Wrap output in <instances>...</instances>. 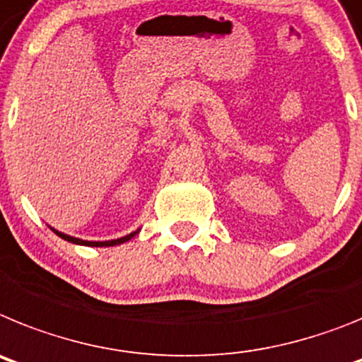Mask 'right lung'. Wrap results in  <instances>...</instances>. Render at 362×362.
<instances>
[{"label": "right lung", "instance_id": "obj_1", "mask_svg": "<svg viewBox=\"0 0 362 362\" xmlns=\"http://www.w3.org/2000/svg\"><path fill=\"white\" fill-rule=\"evenodd\" d=\"M52 231H54V233L58 235V237H62V238H64V240H67V242H72V244H80V246H93V247L116 246V244H124V242L131 240V238H133L134 235L138 233V231H133V233H131V235H125V237H122V238H116V240H105V242H90V240H81V238H74V237H71V235H65V233H62V231H56L54 228H52Z\"/></svg>", "mask_w": 362, "mask_h": 362}]
</instances>
